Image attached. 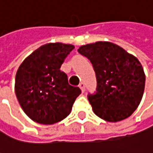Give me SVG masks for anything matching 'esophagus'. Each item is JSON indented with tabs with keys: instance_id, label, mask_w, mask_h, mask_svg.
Returning a JSON list of instances; mask_svg holds the SVG:
<instances>
[{
	"instance_id": "esophagus-1",
	"label": "esophagus",
	"mask_w": 153,
	"mask_h": 153,
	"mask_svg": "<svg viewBox=\"0 0 153 153\" xmlns=\"http://www.w3.org/2000/svg\"><path fill=\"white\" fill-rule=\"evenodd\" d=\"M79 88L81 89V91H82V92H85V90H86V88H85V84H84L83 82H81V83H79Z\"/></svg>"
}]
</instances>
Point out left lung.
Instances as JSON below:
<instances>
[{"label": "left lung", "mask_w": 153, "mask_h": 153, "mask_svg": "<svg viewBox=\"0 0 153 153\" xmlns=\"http://www.w3.org/2000/svg\"><path fill=\"white\" fill-rule=\"evenodd\" d=\"M78 52L90 60L96 73L97 92L88 96L95 114L110 122L128 118L144 91L145 74L139 60L109 42L83 45Z\"/></svg>", "instance_id": "8db88e82"}]
</instances>
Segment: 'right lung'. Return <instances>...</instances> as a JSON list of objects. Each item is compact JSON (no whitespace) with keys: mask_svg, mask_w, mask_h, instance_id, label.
<instances>
[{"mask_svg":"<svg viewBox=\"0 0 153 153\" xmlns=\"http://www.w3.org/2000/svg\"><path fill=\"white\" fill-rule=\"evenodd\" d=\"M74 45L48 43L34 50L18 67L15 92L20 106L33 121L50 125L66 118L81 93L60 70Z\"/></svg>","mask_w":153,"mask_h":153,"instance_id":"right-lung-1","label":"right lung"}]
</instances>
